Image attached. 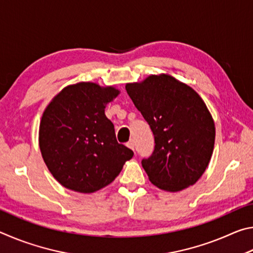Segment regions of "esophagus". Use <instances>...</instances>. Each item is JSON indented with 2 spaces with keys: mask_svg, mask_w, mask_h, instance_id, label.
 Wrapping results in <instances>:
<instances>
[{
  "mask_svg": "<svg viewBox=\"0 0 253 253\" xmlns=\"http://www.w3.org/2000/svg\"><path fill=\"white\" fill-rule=\"evenodd\" d=\"M127 147L128 148H130V149H132V151H134V149H135V144H134V140H129V142H128L127 143Z\"/></svg>",
  "mask_w": 253,
  "mask_h": 253,
  "instance_id": "esophagus-1",
  "label": "esophagus"
}]
</instances>
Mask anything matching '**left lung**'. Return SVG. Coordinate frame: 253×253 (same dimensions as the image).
I'll use <instances>...</instances> for the list:
<instances>
[{
  "mask_svg": "<svg viewBox=\"0 0 253 253\" xmlns=\"http://www.w3.org/2000/svg\"><path fill=\"white\" fill-rule=\"evenodd\" d=\"M126 90L155 138L152 156L142 161L149 181L179 192L199 181L211 160L215 126L202 98L169 74L151 75Z\"/></svg>",
  "mask_w": 253,
  "mask_h": 253,
  "instance_id": "left-lung-1",
  "label": "left lung"
}]
</instances>
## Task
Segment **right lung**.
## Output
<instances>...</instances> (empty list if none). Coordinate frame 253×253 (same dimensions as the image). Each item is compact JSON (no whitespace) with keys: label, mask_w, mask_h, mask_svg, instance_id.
Listing matches in <instances>:
<instances>
[{"label":"right lung","mask_w":253,"mask_h":253,"mask_svg":"<svg viewBox=\"0 0 253 253\" xmlns=\"http://www.w3.org/2000/svg\"><path fill=\"white\" fill-rule=\"evenodd\" d=\"M121 91L90 81L67 85L49 102L39 127V146L46 168L68 190L93 193L122 172L134 155L117 142L105 115Z\"/></svg>","instance_id":"add662e5"}]
</instances>
